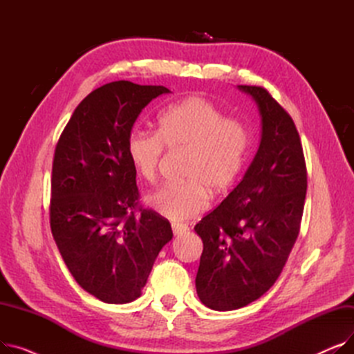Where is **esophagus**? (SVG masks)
<instances>
[{"label": "esophagus", "instance_id": "34e87169", "mask_svg": "<svg viewBox=\"0 0 354 354\" xmlns=\"http://www.w3.org/2000/svg\"><path fill=\"white\" fill-rule=\"evenodd\" d=\"M172 230H174V234L176 236H180V235L187 234L189 231V228L187 225H183V224H172Z\"/></svg>", "mask_w": 354, "mask_h": 354}]
</instances>
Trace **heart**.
<instances>
[{
  "instance_id": "b5f03b06",
  "label": "heart",
  "mask_w": 354,
  "mask_h": 354,
  "mask_svg": "<svg viewBox=\"0 0 354 354\" xmlns=\"http://www.w3.org/2000/svg\"><path fill=\"white\" fill-rule=\"evenodd\" d=\"M165 147L188 151L185 183H165L147 196V205L159 215L185 221L208 205V191L225 195L243 174L250 149L247 127L212 102L191 96L167 106L155 132L135 130L127 140V155L136 174L155 179Z\"/></svg>"
}]
</instances>
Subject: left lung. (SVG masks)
I'll return each instance as SVG.
<instances>
[{"label": "left lung", "mask_w": 354, "mask_h": 354, "mask_svg": "<svg viewBox=\"0 0 354 354\" xmlns=\"http://www.w3.org/2000/svg\"><path fill=\"white\" fill-rule=\"evenodd\" d=\"M238 88L258 106L261 140L243 180L195 225L203 243L196 292L216 311L248 306L272 287L299 236L307 191L291 116L264 87Z\"/></svg>", "instance_id": "1"}]
</instances>
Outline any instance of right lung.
Wrapping results in <instances>:
<instances>
[{
  "instance_id": "obj_1",
  "label": "right lung",
  "mask_w": 354,
  "mask_h": 354,
  "mask_svg": "<svg viewBox=\"0 0 354 354\" xmlns=\"http://www.w3.org/2000/svg\"><path fill=\"white\" fill-rule=\"evenodd\" d=\"M163 86L119 80L93 90L74 110L55 146L50 225L77 284L103 303L142 294L153 263L172 239L169 221L138 209L136 171L127 140L140 111Z\"/></svg>"
}]
</instances>
